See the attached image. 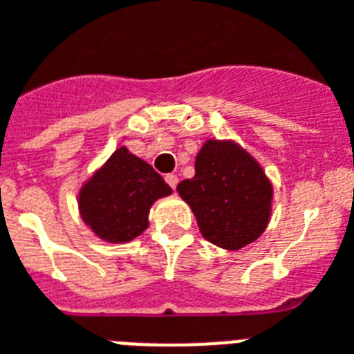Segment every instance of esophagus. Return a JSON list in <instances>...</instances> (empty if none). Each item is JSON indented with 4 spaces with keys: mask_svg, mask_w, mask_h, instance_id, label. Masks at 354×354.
Segmentation results:
<instances>
[{
    "mask_svg": "<svg viewBox=\"0 0 354 354\" xmlns=\"http://www.w3.org/2000/svg\"><path fill=\"white\" fill-rule=\"evenodd\" d=\"M166 183H168V185L171 186V188H174V190H175V186H177V183H179V177H177V175H175V174L166 175Z\"/></svg>",
    "mask_w": 354,
    "mask_h": 354,
    "instance_id": "obj_1",
    "label": "esophagus"
}]
</instances>
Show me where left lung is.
<instances>
[{
  "instance_id": "left-lung-1",
  "label": "left lung",
  "mask_w": 354,
  "mask_h": 354,
  "mask_svg": "<svg viewBox=\"0 0 354 354\" xmlns=\"http://www.w3.org/2000/svg\"><path fill=\"white\" fill-rule=\"evenodd\" d=\"M203 238L227 251L253 243L271 218L273 185L257 158L234 140L208 138L196 157V175L177 185Z\"/></svg>"
}]
</instances>
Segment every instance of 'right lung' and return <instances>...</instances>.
Listing matches in <instances>:
<instances>
[{"instance_id":"obj_1","label":"right lung","mask_w":354,"mask_h":354,"mask_svg":"<svg viewBox=\"0 0 354 354\" xmlns=\"http://www.w3.org/2000/svg\"><path fill=\"white\" fill-rule=\"evenodd\" d=\"M169 194L162 177L122 146L81 185L79 214L100 240L125 243L146 231L153 203Z\"/></svg>"}]
</instances>
